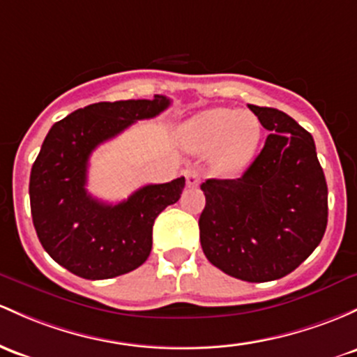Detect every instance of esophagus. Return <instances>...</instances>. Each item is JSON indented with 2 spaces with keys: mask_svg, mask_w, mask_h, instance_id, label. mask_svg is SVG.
<instances>
[{
  "mask_svg": "<svg viewBox=\"0 0 357 357\" xmlns=\"http://www.w3.org/2000/svg\"><path fill=\"white\" fill-rule=\"evenodd\" d=\"M185 178H186V185L190 188H197L199 185V174L195 167H188L185 171Z\"/></svg>",
  "mask_w": 357,
  "mask_h": 357,
  "instance_id": "esophagus-1",
  "label": "esophagus"
}]
</instances>
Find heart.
I'll return each mask as SVG.
<instances>
[{
	"instance_id": "b5f03b06",
	"label": "heart",
	"mask_w": 357,
	"mask_h": 357,
	"mask_svg": "<svg viewBox=\"0 0 357 357\" xmlns=\"http://www.w3.org/2000/svg\"><path fill=\"white\" fill-rule=\"evenodd\" d=\"M262 123L248 109L211 108L179 127V144L190 152H210V166L220 176H238L259 149Z\"/></svg>"
}]
</instances>
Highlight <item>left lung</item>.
<instances>
[{
  "instance_id": "1",
  "label": "left lung",
  "mask_w": 357,
  "mask_h": 357,
  "mask_svg": "<svg viewBox=\"0 0 357 357\" xmlns=\"http://www.w3.org/2000/svg\"><path fill=\"white\" fill-rule=\"evenodd\" d=\"M269 130L237 179H206L199 242L215 268L249 283L280 280L307 259L327 227V183L313 137L276 108L249 105Z\"/></svg>"
}]
</instances>
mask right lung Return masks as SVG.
<instances>
[{
    "label": "right lung",
    "mask_w": 357,
    "mask_h": 357,
    "mask_svg": "<svg viewBox=\"0 0 357 357\" xmlns=\"http://www.w3.org/2000/svg\"><path fill=\"white\" fill-rule=\"evenodd\" d=\"M171 105L154 100L101 101L52 125L30 172V208L38 241L50 257L84 280H108L147 261L152 227L176 203L185 178L147 185L112 205L86 190L89 155L137 120L154 119Z\"/></svg>",
    "instance_id": "1"
}]
</instances>
